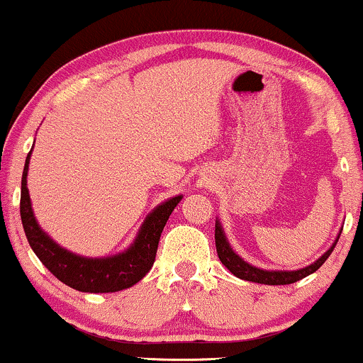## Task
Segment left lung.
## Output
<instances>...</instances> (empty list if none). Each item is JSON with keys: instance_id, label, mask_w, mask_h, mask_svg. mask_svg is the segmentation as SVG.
<instances>
[{"instance_id": "left-lung-1", "label": "left lung", "mask_w": 363, "mask_h": 363, "mask_svg": "<svg viewBox=\"0 0 363 363\" xmlns=\"http://www.w3.org/2000/svg\"><path fill=\"white\" fill-rule=\"evenodd\" d=\"M342 233V231H340ZM340 233L336 235L333 245H331L328 250H326L318 260H314L313 264L306 265V267L298 269V270H267V269H260L255 267V265L248 264L238 255L237 252L233 250L230 245L228 238H226L223 226H221V221L216 220L215 225V240H216V252L218 257H220L221 264L225 265L226 269L230 270L233 276H237L238 279H243V281H250V282H257V284H267V286H284V284H292L298 282L301 279H304L309 274L316 272L318 269L325 264L326 259L330 257V253L333 252V248L338 242Z\"/></svg>"}]
</instances>
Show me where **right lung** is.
I'll list each match as a JSON object with an SVG mask.
<instances>
[{
	"label": "right lung",
	"instance_id": "add662e5",
	"mask_svg": "<svg viewBox=\"0 0 363 363\" xmlns=\"http://www.w3.org/2000/svg\"><path fill=\"white\" fill-rule=\"evenodd\" d=\"M30 157H32V150L28 152L23 176H21L20 215L30 247L42 264L60 282L81 292H94V294L96 292H116L128 289L142 281L154 265L160 233L182 196H174L152 209L138 228L132 245L125 248L123 252L108 257L77 255L50 238V235L42 230L33 215L32 199H30L27 187Z\"/></svg>",
	"mask_w": 363,
	"mask_h": 363
}]
</instances>
